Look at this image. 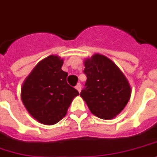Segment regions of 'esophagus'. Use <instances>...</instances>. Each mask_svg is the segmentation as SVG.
Returning a JSON list of instances; mask_svg holds the SVG:
<instances>
[{
	"label": "esophagus",
	"mask_w": 157,
	"mask_h": 157,
	"mask_svg": "<svg viewBox=\"0 0 157 157\" xmlns=\"http://www.w3.org/2000/svg\"><path fill=\"white\" fill-rule=\"evenodd\" d=\"M76 89L77 91H78L79 93H81V84H78V85H76Z\"/></svg>",
	"instance_id": "obj_1"
}]
</instances>
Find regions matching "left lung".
Returning a JSON list of instances; mask_svg holds the SVG:
<instances>
[{
    "label": "left lung",
    "instance_id": "8db88e82",
    "mask_svg": "<svg viewBox=\"0 0 157 157\" xmlns=\"http://www.w3.org/2000/svg\"><path fill=\"white\" fill-rule=\"evenodd\" d=\"M84 63L87 81L81 97L93 115L103 120L113 119L129 101V83L115 63L104 55L94 54Z\"/></svg>",
    "mask_w": 157,
    "mask_h": 157
}]
</instances>
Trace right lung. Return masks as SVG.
I'll return each mask as SVG.
<instances>
[{
	"instance_id": "1",
	"label": "right lung",
	"mask_w": 157,
	"mask_h": 157,
	"mask_svg": "<svg viewBox=\"0 0 157 157\" xmlns=\"http://www.w3.org/2000/svg\"><path fill=\"white\" fill-rule=\"evenodd\" d=\"M64 60L51 55L43 59L26 77L21 97L30 115L38 122L52 125L62 120L78 91L68 85Z\"/></svg>"
}]
</instances>
